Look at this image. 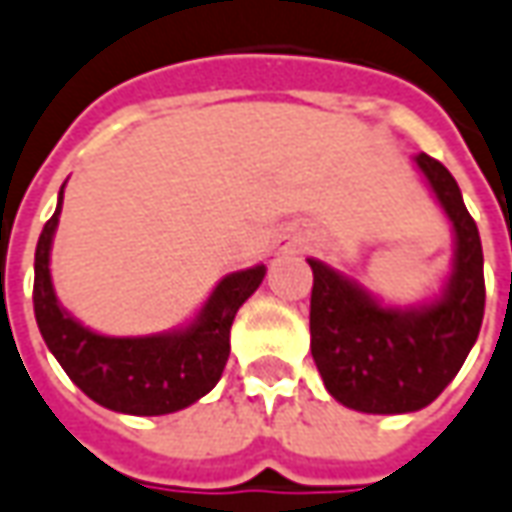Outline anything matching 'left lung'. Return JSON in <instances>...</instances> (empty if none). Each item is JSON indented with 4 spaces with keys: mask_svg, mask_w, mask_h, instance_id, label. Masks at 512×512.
Masks as SVG:
<instances>
[{
    "mask_svg": "<svg viewBox=\"0 0 512 512\" xmlns=\"http://www.w3.org/2000/svg\"><path fill=\"white\" fill-rule=\"evenodd\" d=\"M448 221L457 252L443 297L423 308H384L319 260L311 288V356L328 392L347 409L403 415L429 406L471 353L485 316L482 241L460 184L429 154L415 156Z\"/></svg>",
    "mask_w": 512,
    "mask_h": 512,
    "instance_id": "1",
    "label": "left lung"
}]
</instances>
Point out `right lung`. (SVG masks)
I'll return each mask as SVG.
<instances>
[{"label":"right lung","instance_id":"obj_1","mask_svg":"<svg viewBox=\"0 0 512 512\" xmlns=\"http://www.w3.org/2000/svg\"><path fill=\"white\" fill-rule=\"evenodd\" d=\"M61 201L64 187L38 238L33 308L38 330L64 373L92 401L123 415H170L204 398L227 367L232 319L263 283L266 266L224 277L190 328L159 336H100L66 314L52 291L50 246Z\"/></svg>","mask_w":512,"mask_h":512}]
</instances>
